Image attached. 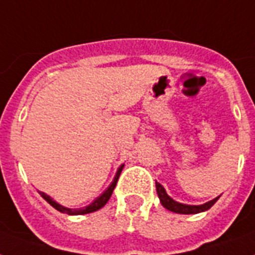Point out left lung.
<instances>
[{"label":"left lung","mask_w":255,"mask_h":255,"mask_svg":"<svg viewBox=\"0 0 255 255\" xmlns=\"http://www.w3.org/2000/svg\"><path fill=\"white\" fill-rule=\"evenodd\" d=\"M156 190H157V196L160 198V202L161 205L165 208V209L170 210V212H174V213H180V214H196V213H201V212H205V210L210 209L212 206L216 204L220 196L216 198H213L212 201L205 202L202 205H186V204H181V202L174 201L173 198L169 197L164 189V186L159 182H156Z\"/></svg>","instance_id":"obj_1"}]
</instances>
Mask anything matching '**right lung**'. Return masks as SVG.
Listing matches in <instances>:
<instances>
[{
  "label": "right lung",
  "mask_w": 255,
  "mask_h": 255,
  "mask_svg": "<svg viewBox=\"0 0 255 255\" xmlns=\"http://www.w3.org/2000/svg\"><path fill=\"white\" fill-rule=\"evenodd\" d=\"M123 167H124V164L119 167V169H118V172H116V174H115V177H114V181L111 182V185L108 186L107 189L104 190L103 193L100 194L99 197L95 198V200H94V201H92L90 205L86 206V208H81V209H70V208L62 206L61 204H58L57 201H54L53 198L50 197V196H47L46 193H43V192H39V194H41L42 197L45 198L46 201L49 202L50 205L53 206V208H55V209H57L58 212H61V213L70 214V216H78V214L92 213V212L99 210L100 208H103V206L107 204V201L110 200V197H111L112 192H114V189H115L116 182H118V180H119V176H120V173H122V169H123Z\"/></svg>",
  "instance_id": "right-lung-1"
}]
</instances>
